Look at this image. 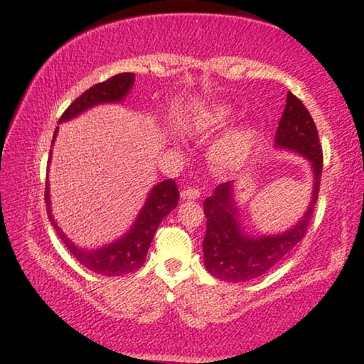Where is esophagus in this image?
Segmentation results:
<instances>
[{
	"label": "esophagus",
	"instance_id": "34e87169",
	"mask_svg": "<svg viewBox=\"0 0 364 364\" xmlns=\"http://www.w3.org/2000/svg\"><path fill=\"white\" fill-rule=\"evenodd\" d=\"M200 196H201V191L198 190V188H191V186H188V188H185V190L181 191V198L185 201H195V200H200Z\"/></svg>",
	"mask_w": 364,
	"mask_h": 364
}]
</instances>
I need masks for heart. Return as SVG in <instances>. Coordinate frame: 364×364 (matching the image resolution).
Segmentation results:
<instances>
[{"instance_id":"obj_1","label":"heart","mask_w":364,"mask_h":364,"mask_svg":"<svg viewBox=\"0 0 364 364\" xmlns=\"http://www.w3.org/2000/svg\"><path fill=\"white\" fill-rule=\"evenodd\" d=\"M231 106L226 103H216L206 106L198 111L190 121V132L196 134L210 133L213 129L225 126L231 118ZM246 156V139L241 133L231 134L230 138L223 139L216 144L213 158L220 169H235L245 161Z\"/></svg>"}]
</instances>
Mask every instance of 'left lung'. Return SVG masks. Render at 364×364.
Segmentation results:
<instances>
[{
    "mask_svg": "<svg viewBox=\"0 0 364 364\" xmlns=\"http://www.w3.org/2000/svg\"><path fill=\"white\" fill-rule=\"evenodd\" d=\"M274 148L296 153L309 163L313 190L306 211L287 231L250 235L241 221V208L236 201L232 181L216 186L215 193L203 205L206 216L203 258L206 271L215 278L228 283L259 278L278 264L306 235L321 183L323 151L311 114L291 91L287 96V106L276 129Z\"/></svg>",
    "mask_w": 364,
    "mask_h": 364,
    "instance_id": "left-lung-1",
    "label": "left lung"
}]
</instances>
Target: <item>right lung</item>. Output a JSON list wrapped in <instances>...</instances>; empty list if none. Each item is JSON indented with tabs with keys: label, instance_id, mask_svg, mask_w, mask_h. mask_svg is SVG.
Masks as SVG:
<instances>
[{
	"label": "right lung",
	"instance_id": "add662e5",
	"mask_svg": "<svg viewBox=\"0 0 364 364\" xmlns=\"http://www.w3.org/2000/svg\"><path fill=\"white\" fill-rule=\"evenodd\" d=\"M133 85V73H119V75L111 76L109 80L103 81V83L91 86L90 90H86L85 93L80 96V98H76L70 106H68V109L60 118V124L76 118V116L91 109L93 106L106 103H121V101L129 95ZM58 129L60 128L56 126V132L53 134V143H55L56 139ZM45 200L48 218H50L53 228H55L58 235H60L63 243H65L66 248L70 250V253L75 256L85 268L95 271V273L103 276H121L133 273V271H136L139 266H143L144 259H146L148 248L149 245H151L153 236L158 230L159 223L163 221L164 216L169 215V213L178 206L179 193L176 183H174L173 179H166V181L154 185L151 188V191H149L143 208L139 210L132 228H129L124 235H121L118 240L111 241V243L100 246V248L95 250L80 248V246L73 243L65 232L61 231V228L56 225L51 213L50 181H48V178Z\"/></svg>",
	"mask_w": 364,
	"mask_h": 364
}]
</instances>
